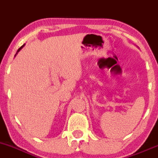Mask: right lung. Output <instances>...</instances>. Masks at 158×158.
<instances>
[{
  "label": "right lung",
  "mask_w": 158,
  "mask_h": 158,
  "mask_svg": "<svg viewBox=\"0 0 158 158\" xmlns=\"http://www.w3.org/2000/svg\"><path fill=\"white\" fill-rule=\"evenodd\" d=\"M23 46H24V44H23V45H22V46H21V48H20L19 49V50H18V51H17V52H19V51H20V50H21V48H22Z\"/></svg>",
  "instance_id": "add662e5"
}]
</instances>
